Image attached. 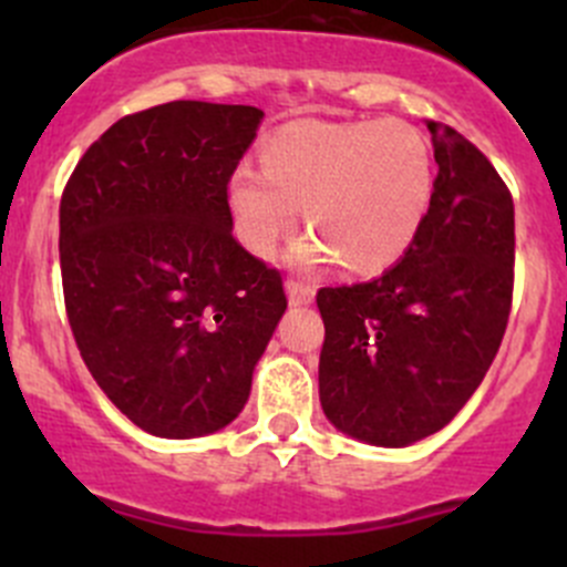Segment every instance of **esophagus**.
Here are the masks:
<instances>
[{"label":"esophagus","instance_id":"esophagus-1","mask_svg":"<svg viewBox=\"0 0 567 567\" xmlns=\"http://www.w3.org/2000/svg\"><path fill=\"white\" fill-rule=\"evenodd\" d=\"M288 299L290 305L301 307V305H310L316 299V288L307 282H299V279H288Z\"/></svg>","mask_w":567,"mask_h":567}]
</instances>
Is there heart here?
<instances>
[{
    "label": "heart",
    "instance_id": "1",
    "mask_svg": "<svg viewBox=\"0 0 567 567\" xmlns=\"http://www.w3.org/2000/svg\"><path fill=\"white\" fill-rule=\"evenodd\" d=\"M433 199V151L405 120H296L262 145V169L241 164L227 208L241 244L271 255L305 216L310 236L296 260L348 271L390 268L414 244Z\"/></svg>",
    "mask_w": 567,
    "mask_h": 567
}]
</instances>
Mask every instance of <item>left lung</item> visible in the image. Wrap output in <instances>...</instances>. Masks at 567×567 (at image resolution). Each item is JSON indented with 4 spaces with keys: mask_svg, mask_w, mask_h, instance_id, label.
I'll use <instances>...</instances> for the list:
<instances>
[{
    "mask_svg": "<svg viewBox=\"0 0 567 567\" xmlns=\"http://www.w3.org/2000/svg\"><path fill=\"white\" fill-rule=\"evenodd\" d=\"M427 131L439 175L403 260L316 296L323 414L379 447L420 442L458 414L499 351L513 305L511 188L458 131L433 120Z\"/></svg>",
    "mask_w": 567,
    "mask_h": 567,
    "instance_id": "left-lung-1",
    "label": "left lung"
}]
</instances>
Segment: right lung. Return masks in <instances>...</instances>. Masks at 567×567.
I'll return each mask as SVG.
<instances>
[{
  "label": "right lung",
  "instance_id": "obj_1",
  "mask_svg": "<svg viewBox=\"0 0 567 567\" xmlns=\"http://www.w3.org/2000/svg\"><path fill=\"white\" fill-rule=\"evenodd\" d=\"M260 120L255 106L205 101L125 114L62 192L73 340L95 384L153 436L230 425L288 307L282 274L236 241L227 208Z\"/></svg>",
  "mask_w": 567,
  "mask_h": 567
}]
</instances>
